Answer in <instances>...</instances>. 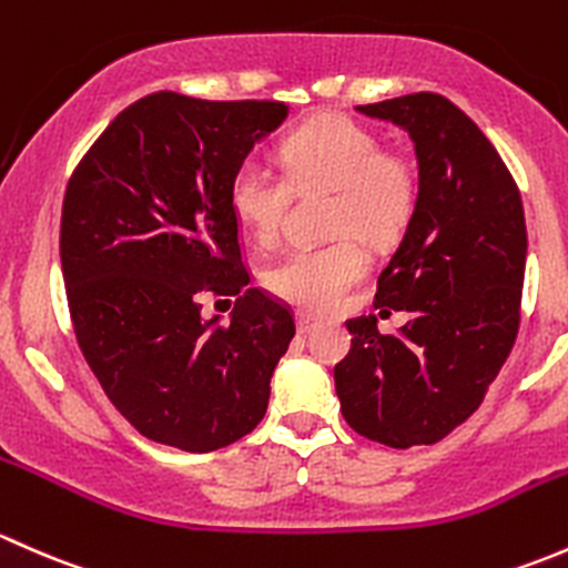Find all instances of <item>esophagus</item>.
<instances>
[{
    "instance_id": "1",
    "label": "esophagus",
    "mask_w": 568,
    "mask_h": 568,
    "mask_svg": "<svg viewBox=\"0 0 568 568\" xmlns=\"http://www.w3.org/2000/svg\"><path fill=\"white\" fill-rule=\"evenodd\" d=\"M317 325V320L308 317V314H297V333H312Z\"/></svg>"
}]
</instances>
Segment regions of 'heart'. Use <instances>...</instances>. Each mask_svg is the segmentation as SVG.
<instances>
[{"label":"heart","mask_w":568,"mask_h":568,"mask_svg":"<svg viewBox=\"0 0 568 568\" xmlns=\"http://www.w3.org/2000/svg\"><path fill=\"white\" fill-rule=\"evenodd\" d=\"M284 174L243 161L230 180V207L260 245L282 237L292 194L331 191L325 232L333 241L301 245L262 273L278 301L323 314L342 303L369 271V248L405 235L418 204V169L402 150L379 148L372 128L342 114H325L286 133L278 144Z\"/></svg>","instance_id":"1"}]
</instances>
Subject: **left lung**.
Returning <instances> with one entry per match:
<instances>
[{"mask_svg":"<svg viewBox=\"0 0 568 568\" xmlns=\"http://www.w3.org/2000/svg\"><path fill=\"white\" fill-rule=\"evenodd\" d=\"M358 111L405 128L418 155V204L374 295L410 323L394 336L374 314L347 320L353 349L333 369L336 394L358 435L432 446L478 410L517 338L523 199L493 142L448 98L413 92Z\"/></svg>","mask_w":568,"mask_h":568,"instance_id":"1","label":"left lung"}]
</instances>
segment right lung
Instances as JSON below:
<instances>
[{
  "instance_id": "obj_1",
  "label": "right lung",
  "mask_w": 568,
  "mask_h": 568,
  "mask_svg": "<svg viewBox=\"0 0 568 568\" xmlns=\"http://www.w3.org/2000/svg\"><path fill=\"white\" fill-rule=\"evenodd\" d=\"M284 116L282 101L161 90L120 111L70 174V323L103 394L148 440L215 452L267 410L295 314L248 284L230 180ZM210 294L239 295L230 326L201 317Z\"/></svg>"
}]
</instances>
